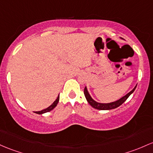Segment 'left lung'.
<instances>
[{
    "instance_id": "left-lung-1",
    "label": "left lung",
    "mask_w": 153,
    "mask_h": 153,
    "mask_svg": "<svg viewBox=\"0 0 153 153\" xmlns=\"http://www.w3.org/2000/svg\"><path fill=\"white\" fill-rule=\"evenodd\" d=\"M137 85H135V87L130 92H128V94H126L125 96H123V97H121L119 100H116L115 102H109V103H100V102H98L97 101H95L91 97L90 94L88 93V89H87V87L85 86L84 88V94L85 97V99L88 101V103L90 104V105L94 108L97 109V110H112V109H115L117 108V107L120 106L128 98V97L134 91V90L136 89V87H137Z\"/></svg>"
}]
</instances>
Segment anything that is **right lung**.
I'll use <instances>...</instances> for the list:
<instances>
[{
    "label": "right lung",
    "mask_w": 153,
    "mask_h": 153,
    "mask_svg": "<svg viewBox=\"0 0 153 153\" xmlns=\"http://www.w3.org/2000/svg\"><path fill=\"white\" fill-rule=\"evenodd\" d=\"M59 95H58V97H57V98H56V100H55V101L53 102V103H52V105H50L49 107H47V108H46V109H44V110H41V111H37V112H36V113H37V114H39V115H42V114L46 113V112H50V111H51V110H53V109L54 108V107H56V105H57V104H58V102H59Z\"/></svg>",
    "instance_id": "1"
}]
</instances>
